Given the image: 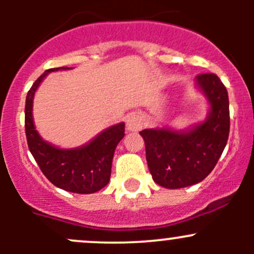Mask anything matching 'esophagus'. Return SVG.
Returning <instances> with one entry per match:
<instances>
[{"mask_svg": "<svg viewBox=\"0 0 254 254\" xmlns=\"http://www.w3.org/2000/svg\"><path fill=\"white\" fill-rule=\"evenodd\" d=\"M143 127V118L139 113H131L127 118V127L130 131H139Z\"/></svg>", "mask_w": 254, "mask_h": 254, "instance_id": "obj_1", "label": "esophagus"}]
</instances>
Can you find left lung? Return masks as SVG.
<instances>
[{
	"label": "left lung",
	"mask_w": 254,
	"mask_h": 254,
	"mask_svg": "<svg viewBox=\"0 0 254 254\" xmlns=\"http://www.w3.org/2000/svg\"><path fill=\"white\" fill-rule=\"evenodd\" d=\"M196 83L210 103L206 120L186 132L170 129L140 131L153 181L178 189L199 183L214 170L230 132L229 94L215 73H200Z\"/></svg>",
	"instance_id": "1"
}]
</instances>
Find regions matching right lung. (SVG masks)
Instances as JSON below:
<instances>
[{
    "mask_svg": "<svg viewBox=\"0 0 254 254\" xmlns=\"http://www.w3.org/2000/svg\"><path fill=\"white\" fill-rule=\"evenodd\" d=\"M58 70L60 68H49L28 91L24 118L28 147L42 172L54 186L72 193L91 194L101 190L111 179L113 156L115 147L125 135V124L120 123L108 127L89 143L72 150H61L45 142L33 123V97L45 76Z\"/></svg>",
    "mask_w": 254,
    "mask_h": 254,
    "instance_id": "add662e5",
    "label": "right lung"
}]
</instances>
